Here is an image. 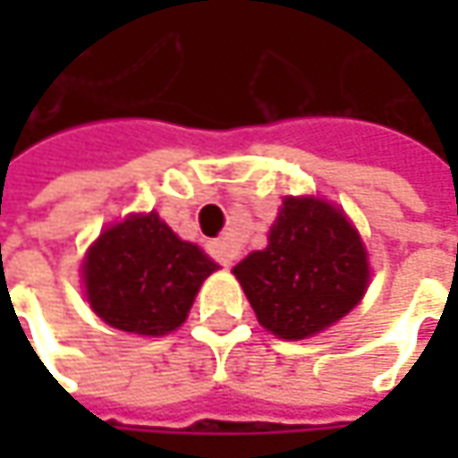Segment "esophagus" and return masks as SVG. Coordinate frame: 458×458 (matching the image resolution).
<instances>
[{"label": "esophagus", "instance_id": "obj_1", "mask_svg": "<svg viewBox=\"0 0 458 458\" xmlns=\"http://www.w3.org/2000/svg\"><path fill=\"white\" fill-rule=\"evenodd\" d=\"M208 255L214 257L219 265H224V267H232V265L237 262V252H234L224 239H214V242H208Z\"/></svg>", "mask_w": 458, "mask_h": 458}]
</instances>
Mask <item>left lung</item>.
<instances>
[{"mask_svg": "<svg viewBox=\"0 0 458 458\" xmlns=\"http://www.w3.org/2000/svg\"><path fill=\"white\" fill-rule=\"evenodd\" d=\"M234 275L257 321L293 342L346 316L369 283L357 229L316 199H285L267 247L244 257Z\"/></svg>", "mask_w": 458, "mask_h": 458, "instance_id": "obj_1", "label": "left lung"}]
</instances>
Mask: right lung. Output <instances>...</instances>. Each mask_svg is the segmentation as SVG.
<instances>
[{
	"label": "right lung",
	"mask_w": 458,
	"mask_h": 458,
	"mask_svg": "<svg viewBox=\"0 0 458 458\" xmlns=\"http://www.w3.org/2000/svg\"><path fill=\"white\" fill-rule=\"evenodd\" d=\"M216 265L173 234L157 214L130 216L89 250L83 280L89 303L109 326L163 336L183 324L201 283Z\"/></svg>",
	"instance_id": "right-lung-1"
}]
</instances>
